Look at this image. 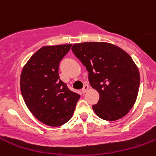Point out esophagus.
Wrapping results in <instances>:
<instances>
[{
  "instance_id": "34e87169",
  "label": "esophagus",
  "mask_w": 156,
  "mask_h": 156,
  "mask_svg": "<svg viewBox=\"0 0 156 156\" xmlns=\"http://www.w3.org/2000/svg\"><path fill=\"white\" fill-rule=\"evenodd\" d=\"M88 88H89V86H88V85H84V88H83L82 90H81V91H82V93H85L87 91H88Z\"/></svg>"
}]
</instances>
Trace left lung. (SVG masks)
<instances>
[{
  "label": "left lung",
  "instance_id": "1",
  "mask_svg": "<svg viewBox=\"0 0 156 156\" xmlns=\"http://www.w3.org/2000/svg\"><path fill=\"white\" fill-rule=\"evenodd\" d=\"M71 50L86 67L90 85L99 93L92 105L95 114L107 121L124 117L137 98L140 75L129 54L105 42L75 44Z\"/></svg>",
  "mask_w": 156,
  "mask_h": 156
}]
</instances>
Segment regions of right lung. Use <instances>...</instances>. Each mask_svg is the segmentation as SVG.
Here are the masks:
<instances>
[{
  "label": "right lung",
  "mask_w": 156,
  "mask_h": 156,
  "mask_svg": "<svg viewBox=\"0 0 156 156\" xmlns=\"http://www.w3.org/2000/svg\"><path fill=\"white\" fill-rule=\"evenodd\" d=\"M71 44L44 46L36 51L21 75V91L33 115L49 126H61L70 120L80 94L71 91L58 74L59 64Z\"/></svg>",
  "instance_id": "obj_1"
}]
</instances>
